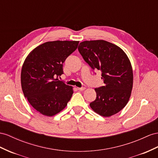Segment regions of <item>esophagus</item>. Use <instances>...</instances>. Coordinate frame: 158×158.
I'll list each match as a JSON object with an SVG mask.
<instances>
[{
  "label": "esophagus",
  "mask_w": 158,
  "mask_h": 158,
  "mask_svg": "<svg viewBox=\"0 0 158 158\" xmlns=\"http://www.w3.org/2000/svg\"><path fill=\"white\" fill-rule=\"evenodd\" d=\"M77 89L79 91H83L85 89V87H77Z\"/></svg>",
  "instance_id": "1"
}]
</instances>
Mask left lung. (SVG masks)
I'll list each match as a JSON object with an SVG mask.
<instances>
[{
    "instance_id": "1",
    "label": "left lung",
    "mask_w": 158,
    "mask_h": 158,
    "mask_svg": "<svg viewBox=\"0 0 158 158\" xmlns=\"http://www.w3.org/2000/svg\"><path fill=\"white\" fill-rule=\"evenodd\" d=\"M78 50L94 70L102 72L104 86L95 88L97 97L90 107L103 117L120 111L129 102L133 87V70L128 56L120 47L104 40H85Z\"/></svg>"
}]
</instances>
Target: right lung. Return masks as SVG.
I'll return each instance as SVG.
<instances>
[{
  "mask_svg": "<svg viewBox=\"0 0 158 158\" xmlns=\"http://www.w3.org/2000/svg\"><path fill=\"white\" fill-rule=\"evenodd\" d=\"M79 43L46 42L34 48L24 61L21 76L23 92L32 107L43 115L58 114L71 98L73 87L57 77L63 73V64Z\"/></svg>",
  "mask_w": 158,
  "mask_h": 158,
  "instance_id": "right-lung-1",
  "label": "right lung"
}]
</instances>
